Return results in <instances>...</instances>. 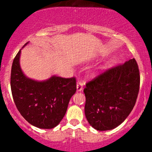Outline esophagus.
<instances>
[{
    "instance_id": "34e87169",
    "label": "esophagus",
    "mask_w": 152,
    "mask_h": 152,
    "mask_svg": "<svg viewBox=\"0 0 152 152\" xmlns=\"http://www.w3.org/2000/svg\"><path fill=\"white\" fill-rule=\"evenodd\" d=\"M76 88H77L78 92L82 91V89H83V82H81V81H79L77 82V85H76Z\"/></svg>"
}]
</instances>
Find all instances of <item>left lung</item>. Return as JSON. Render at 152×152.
Returning <instances> with one entry per match:
<instances>
[{"label": "left lung", "mask_w": 152, "mask_h": 152, "mask_svg": "<svg viewBox=\"0 0 152 152\" xmlns=\"http://www.w3.org/2000/svg\"><path fill=\"white\" fill-rule=\"evenodd\" d=\"M140 72L135 59L108 69L86 84L85 116L99 131L116 128L125 121L136 103Z\"/></svg>", "instance_id": "obj_1"}]
</instances>
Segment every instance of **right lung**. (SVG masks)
Segmentation results:
<instances>
[{
    "instance_id": "obj_1",
    "label": "right lung",
    "mask_w": 152,
    "mask_h": 152,
    "mask_svg": "<svg viewBox=\"0 0 152 152\" xmlns=\"http://www.w3.org/2000/svg\"><path fill=\"white\" fill-rule=\"evenodd\" d=\"M20 53V50L11 70V90L15 105L31 125L40 129L54 128L65 116L70 98L76 93V78L53 76L42 82L29 79L21 70Z\"/></svg>"
}]
</instances>
